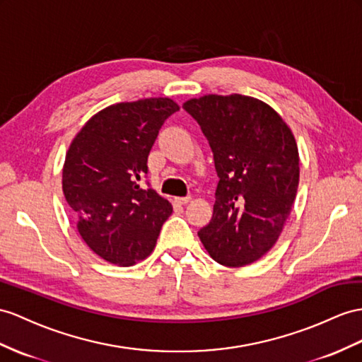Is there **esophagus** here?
Here are the masks:
<instances>
[{
    "mask_svg": "<svg viewBox=\"0 0 362 362\" xmlns=\"http://www.w3.org/2000/svg\"><path fill=\"white\" fill-rule=\"evenodd\" d=\"M191 200V197H175V203H179V205H187V203Z\"/></svg>",
    "mask_w": 362,
    "mask_h": 362,
    "instance_id": "34e87169",
    "label": "esophagus"
}]
</instances>
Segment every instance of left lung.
<instances>
[{"mask_svg": "<svg viewBox=\"0 0 362 362\" xmlns=\"http://www.w3.org/2000/svg\"><path fill=\"white\" fill-rule=\"evenodd\" d=\"M183 108L206 136L220 179L200 242L220 264H251L271 251L292 211L300 182L295 137L272 107L251 96L205 95Z\"/></svg>", "mask_w": 362, "mask_h": 362, "instance_id": "obj_1", "label": "left lung"}]
</instances>
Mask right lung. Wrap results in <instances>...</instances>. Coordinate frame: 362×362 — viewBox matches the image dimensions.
<instances>
[{
	"mask_svg": "<svg viewBox=\"0 0 362 362\" xmlns=\"http://www.w3.org/2000/svg\"><path fill=\"white\" fill-rule=\"evenodd\" d=\"M179 105L148 98L110 105L73 139L62 168V191L76 228L93 252L133 266L153 252L171 203L144 188L148 154Z\"/></svg>",
	"mask_w": 362,
	"mask_h": 362,
	"instance_id": "right-lung-1",
	"label": "right lung"
}]
</instances>
